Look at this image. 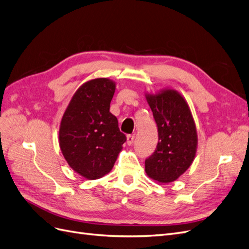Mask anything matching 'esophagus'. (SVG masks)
Masks as SVG:
<instances>
[{
    "label": "esophagus",
    "instance_id": "esophagus-1",
    "mask_svg": "<svg viewBox=\"0 0 249 249\" xmlns=\"http://www.w3.org/2000/svg\"><path fill=\"white\" fill-rule=\"evenodd\" d=\"M133 142H134V136L131 135V134L127 135V144L128 145H131L133 143Z\"/></svg>",
    "mask_w": 249,
    "mask_h": 249
}]
</instances>
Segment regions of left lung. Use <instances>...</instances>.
<instances>
[{
    "label": "left lung",
    "instance_id": "8db88e82",
    "mask_svg": "<svg viewBox=\"0 0 249 249\" xmlns=\"http://www.w3.org/2000/svg\"><path fill=\"white\" fill-rule=\"evenodd\" d=\"M158 127V144L145 159L148 177L162 183L178 179L194 161L197 151V130L190 107L178 91L165 89L146 94Z\"/></svg>",
    "mask_w": 249,
    "mask_h": 249
}]
</instances>
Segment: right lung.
Returning a JSON list of instances; mask_svg holds the SVG:
<instances>
[{
	"label": "right lung",
	"instance_id": "right-lung-1",
	"mask_svg": "<svg viewBox=\"0 0 249 249\" xmlns=\"http://www.w3.org/2000/svg\"><path fill=\"white\" fill-rule=\"evenodd\" d=\"M116 84L107 78L84 83L64 112L59 146L64 159L87 179H97L112 170L126 142L117 118L109 113Z\"/></svg>",
	"mask_w": 249,
	"mask_h": 249
}]
</instances>
